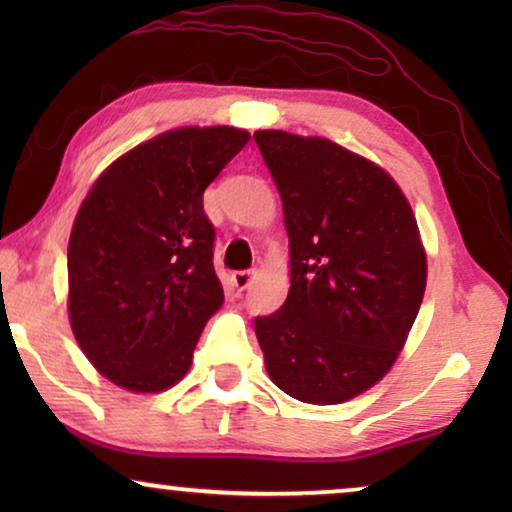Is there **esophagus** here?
I'll return each instance as SVG.
<instances>
[{
	"mask_svg": "<svg viewBox=\"0 0 512 512\" xmlns=\"http://www.w3.org/2000/svg\"><path fill=\"white\" fill-rule=\"evenodd\" d=\"M254 277H256V270H237V272H233V284H235V289H237V291L249 289L251 282H254Z\"/></svg>",
	"mask_w": 512,
	"mask_h": 512,
	"instance_id": "34e87169",
	"label": "esophagus"
}]
</instances>
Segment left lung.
Returning a JSON list of instances; mask_svg holds the SVG:
<instances>
[{
	"instance_id": "8db88e82",
	"label": "left lung",
	"mask_w": 512,
	"mask_h": 512,
	"mask_svg": "<svg viewBox=\"0 0 512 512\" xmlns=\"http://www.w3.org/2000/svg\"><path fill=\"white\" fill-rule=\"evenodd\" d=\"M282 195L291 289L256 317L270 380L312 405L363 394L389 373L426 289L410 202L380 165L324 137L258 130Z\"/></svg>"
}]
</instances>
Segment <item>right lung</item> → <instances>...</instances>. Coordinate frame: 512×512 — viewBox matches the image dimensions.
Returning <instances> with one entry per match:
<instances>
[{"label": "right lung", "mask_w": 512, "mask_h": 512, "mask_svg": "<svg viewBox=\"0 0 512 512\" xmlns=\"http://www.w3.org/2000/svg\"><path fill=\"white\" fill-rule=\"evenodd\" d=\"M249 137L228 125L163 132L114 160L83 200L67 249L69 321L118 387L156 394L191 368L223 305L202 193Z\"/></svg>", "instance_id": "right-lung-1"}]
</instances>
